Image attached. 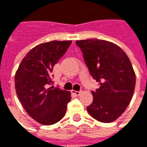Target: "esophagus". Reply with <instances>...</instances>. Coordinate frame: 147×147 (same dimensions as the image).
I'll list each match as a JSON object with an SVG mask.
<instances>
[{
    "label": "esophagus",
    "instance_id": "34e87169",
    "mask_svg": "<svg viewBox=\"0 0 147 147\" xmlns=\"http://www.w3.org/2000/svg\"><path fill=\"white\" fill-rule=\"evenodd\" d=\"M72 93L74 94V95L77 96H80V95H81L82 92H81V91H78H78H74V90H73V91H72Z\"/></svg>",
    "mask_w": 147,
    "mask_h": 147
}]
</instances>
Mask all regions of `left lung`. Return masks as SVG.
Instances as JSON below:
<instances>
[{"mask_svg": "<svg viewBox=\"0 0 147 147\" xmlns=\"http://www.w3.org/2000/svg\"><path fill=\"white\" fill-rule=\"evenodd\" d=\"M91 75L100 87L92 92L89 115L101 123L116 120L133 98L136 74L130 59L119 46L99 39L76 41Z\"/></svg>", "mask_w": 147, "mask_h": 147, "instance_id": "obj_1", "label": "left lung"}]
</instances>
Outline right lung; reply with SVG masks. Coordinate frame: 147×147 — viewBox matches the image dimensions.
<instances>
[{"label":"right lung","instance_id":"1","mask_svg":"<svg viewBox=\"0 0 147 147\" xmlns=\"http://www.w3.org/2000/svg\"><path fill=\"white\" fill-rule=\"evenodd\" d=\"M72 41H51L36 46L21 61L14 76L17 96L28 115L43 125L59 122L66 113L71 93L51 87L54 65Z\"/></svg>","mask_w":147,"mask_h":147}]
</instances>
